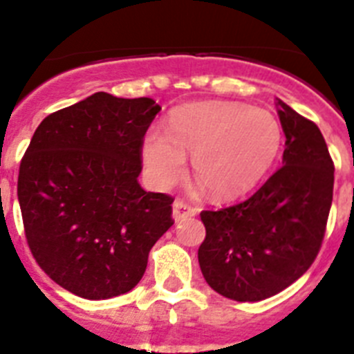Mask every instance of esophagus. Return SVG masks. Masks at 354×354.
<instances>
[{"label": "esophagus", "instance_id": "1", "mask_svg": "<svg viewBox=\"0 0 354 354\" xmlns=\"http://www.w3.org/2000/svg\"><path fill=\"white\" fill-rule=\"evenodd\" d=\"M197 214V209L194 206H190L188 203H185V201L178 199L174 201L173 204V218L176 220V222H181V220H185V218H192Z\"/></svg>", "mask_w": 354, "mask_h": 354}]
</instances>
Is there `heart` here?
I'll return each mask as SVG.
<instances>
[{
	"mask_svg": "<svg viewBox=\"0 0 354 354\" xmlns=\"http://www.w3.org/2000/svg\"><path fill=\"white\" fill-rule=\"evenodd\" d=\"M283 143L279 120L266 110L237 102H196L174 111L167 132L145 136L143 162L157 188H169L194 155L197 180L214 199H237L263 180Z\"/></svg>",
	"mask_w": 354,
	"mask_h": 354,
	"instance_id": "1",
	"label": "heart"
}]
</instances>
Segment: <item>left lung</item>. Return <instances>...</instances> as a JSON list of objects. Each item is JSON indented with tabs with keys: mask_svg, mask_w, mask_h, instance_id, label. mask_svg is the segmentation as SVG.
Returning <instances> with one entry per match:
<instances>
[{
	"mask_svg": "<svg viewBox=\"0 0 354 354\" xmlns=\"http://www.w3.org/2000/svg\"><path fill=\"white\" fill-rule=\"evenodd\" d=\"M277 106L286 136L283 166L250 199L201 211L204 279L237 302L269 299L313 266L332 206L333 160L322 131L283 101Z\"/></svg>",
	"mask_w": 354,
	"mask_h": 354,
	"instance_id": "left-lung-1",
	"label": "left lung"
}]
</instances>
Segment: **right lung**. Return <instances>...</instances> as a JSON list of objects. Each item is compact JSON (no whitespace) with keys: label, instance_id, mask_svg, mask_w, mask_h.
Wrapping results in <instances>:
<instances>
[{"label":"right lung","instance_id":"right-lung-1","mask_svg":"<svg viewBox=\"0 0 354 354\" xmlns=\"http://www.w3.org/2000/svg\"><path fill=\"white\" fill-rule=\"evenodd\" d=\"M160 106L108 92L54 111L32 134L17 196L28 246L52 281L88 300L140 283L173 220V197L138 183Z\"/></svg>","mask_w":354,"mask_h":354}]
</instances>
